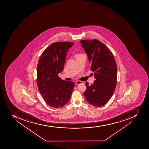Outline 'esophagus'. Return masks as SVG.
I'll list each match as a JSON object with an SVG mask.
<instances>
[{"label": "esophagus", "instance_id": "34e87169", "mask_svg": "<svg viewBox=\"0 0 149 149\" xmlns=\"http://www.w3.org/2000/svg\"><path fill=\"white\" fill-rule=\"evenodd\" d=\"M82 83H83V82L81 81H76V82H75V84L76 85L81 84H82Z\"/></svg>", "mask_w": 149, "mask_h": 149}]
</instances>
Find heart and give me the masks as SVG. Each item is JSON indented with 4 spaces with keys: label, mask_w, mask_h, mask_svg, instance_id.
<instances>
[{
    "label": "heart",
    "mask_w": 149,
    "mask_h": 149,
    "mask_svg": "<svg viewBox=\"0 0 149 149\" xmlns=\"http://www.w3.org/2000/svg\"><path fill=\"white\" fill-rule=\"evenodd\" d=\"M80 55V54H77V55H76V56H77V55Z\"/></svg>",
    "instance_id": "heart-1"
}]
</instances>
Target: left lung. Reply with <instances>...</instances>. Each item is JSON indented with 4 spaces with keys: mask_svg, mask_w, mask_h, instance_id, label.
Returning <instances> with one entry per match:
<instances>
[{
    "mask_svg": "<svg viewBox=\"0 0 149 149\" xmlns=\"http://www.w3.org/2000/svg\"><path fill=\"white\" fill-rule=\"evenodd\" d=\"M80 43L88 55L95 79L91 85L86 82L87 89L84 95L93 106L102 107L110 100L116 87V61L110 49L98 40H81Z\"/></svg>",
    "mask_w": 149,
    "mask_h": 149,
    "instance_id": "8db88e82",
    "label": "left lung"
}]
</instances>
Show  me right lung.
<instances>
[{
    "mask_svg": "<svg viewBox=\"0 0 149 149\" xmlns=\"http://www.w3.org/2000/svg\"><path fill=\"white\" fill-rule=\"evenodd\" d=\"M74 43L57 42L42 53L37 65V84L39 91L51 107L59 108L66 104L71 96L74 84L58 76L63 70L67 52Z\"/></svg>",
    "mask_w": 149,
    "mask_h": 149,
    "instance_id": "right-lung-1",
    "label": "right lung"
}]
</instances>
